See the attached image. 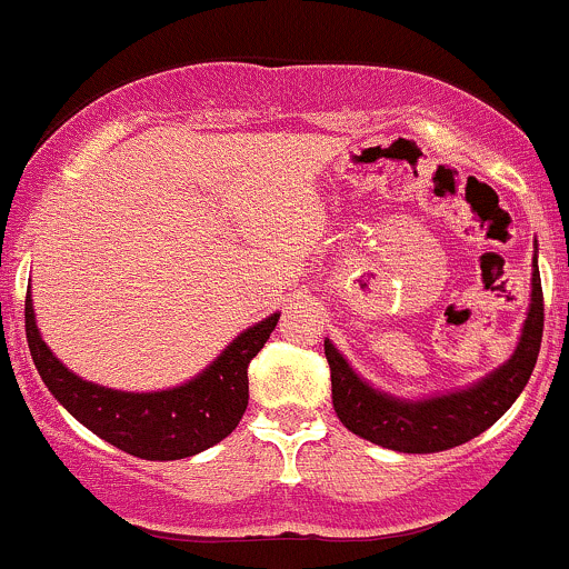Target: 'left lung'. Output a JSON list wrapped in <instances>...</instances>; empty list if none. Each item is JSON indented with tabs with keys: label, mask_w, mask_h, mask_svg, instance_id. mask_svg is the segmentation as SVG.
I'll list each match as a JSON object with an SVG mask.
<instances>
[{
	"label": "left lung",
	"mask_w": 569,
	"mask_h": 569,
	"mask_svg": "<svg viewBox=\"0 0 569 569\" xmlns=\"http://www.w3.org/2000/svg\"><path fill=\"white\" fill-rule=\"evenodd\" d=\"M542 283H539L537 250L531 258V302L512 358L481 377L479 382L449 393L401 399L366 382L349 360L325 338L330 363L332 407L349 432L405 455H435L468 443L490 429L515 405L529 382L542 343Z\"/></svg>",
	"instance_id": "obj_1"
}]
</instances>
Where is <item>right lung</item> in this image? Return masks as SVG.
<instances>
[{
  "mask_svg": "<svg viewBox=\"0 0 569 569\" xmlns=\"http://www.w3.org/2000/svg\"><path fill=\"white\" fill-rule=\"evenodd\" d=\"M280 313L239 332L200 375L164 391H114L88 382L54 358L40 338L27 291L24 327L32 363L51 396L82 427L140 460H183L211 449L233 432L248 410V366L267 343Z\"/></svg>",
  "mask_w": 569,
  "mask_h": 569,
  "instance_id": "add662e5",
  "label": "right lung"
}]
</instances>
